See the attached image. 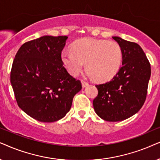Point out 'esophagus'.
Listing matches in <instances>:
<instances>
[{
	"mask_svg": "<svg viewBox=\"0 0 160 160\" xmlns=\"http://www.w3.org/2000/svg\"><path fill=\"white\" fill-rule=\"evenodd\" d=\"M89 83L87 82H85V81H82V88H86V87L88 86Z\"/></svg>",
	"mask_w": 160,
	"mask_h": 160,
	"instance_id": "1",
	"label": "esophagus"
}]
</instances>
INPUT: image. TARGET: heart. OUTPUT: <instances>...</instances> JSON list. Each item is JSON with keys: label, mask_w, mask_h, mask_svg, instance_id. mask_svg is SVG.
<instances>
[{"label": "heart", "mask_w": 160, "mask_h": 160, "mask_svg": "<svg viewBox=\"0 0 160 160\" xmlns=\"http://www.w3.org/2000/svg\"><path fill=\"white\" fill-rule=\"evenodd\" d=\"M72 50H63L61 61L70 74L77 76L86 69L98 81L110 80L122 64L123 52L119 44L104 39H80L72 45Z\"/></svg>", "instance_id": "heart-1"}]
</instances>
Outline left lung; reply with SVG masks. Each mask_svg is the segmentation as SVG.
Instances as JSON below:
<instances>
[{"mask_svg": "<svg viewBox=\"0 0 160 160\" xmlns=\"http://www.w3.org/2000/svg\"><path fill=\"white\" fill-rule=\"evenodd\" d=\"M123 52L122 66L110 81L97 85L93 105L98 116L107 121H120L139 111L146 99L151 65L139 44L112 37Z\"/></svg>", "mask_w": 160, "mask_h": 160, "instance_id": "obj_1", "label": "left lung"}]
</instances>
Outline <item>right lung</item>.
I'll list each match as a JSON object with an SVG mask.
<instances>
[{"instance_id": "obj_1", "label": "right lung", "mask_w": 160, "mask_h": 160, "mask_svg": "<svg viewBox=\"0 0 160 160\" xmlns=\"http://www.w3.org/2000/svg\"><path fill=\"white\" fill-rule=\"evenodd\" d=\"M66 36H44L22 44L11 70V84L19 107L42 122L63 118L81 82L68 73L61 55Z\"/></svg>"}]
</instances>
